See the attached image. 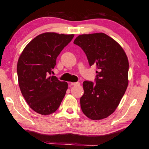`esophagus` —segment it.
<instances>
[{"mask_svg":"<svg viewBox=\"0 0 149 149\" xmlns=\"http://www.w3.org/2000/svg\"><path fill=\"white\" fill-rule=\"evenodd\" d=\"M70 85H79L80 84L79 82H75V83H70Z\"/></svg>","mask_w":149,"mask_h":149,"instance_id":"esophagus-1","label":"esophagus"}]
</instances>
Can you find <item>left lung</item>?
I'll list each match as a JSON object with an SVG mask.
<instances>
[{"label":"left lung","mask_w":149,"mask_h":149,"mask_svg":"<svg viewBox=\"0 0 149 149\" xmlns=\"http://www.w3.org/2000/svg\"><path fill=\"white\" fill-rule=\"evenodd\" d=\"M74 43L85 52L90 66L98 70L95 83H83L82 112L91 120L103 119L114 112L127 89V57L122 47L103 33L79 35Z\"/></svg>","instance_id":"left-lung-1"}]
</instances>
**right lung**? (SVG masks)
Masks as SVG:
<instances>
[{"instance_id": "add662e5", "label": "right lung", "mask_w": 149, "mask_h": 149, "mask_svg": "<svg viewBox=\"0 0 149 149\" xmlns=\"http://www.w3.org/2000/svg\"><path fill=\"white\" fill-rule=\"evenodd\" d=\"M73 37V34L45 33L30 41L19 58L17 73L22 94L30 108L40 114L54 113L66 93L67 82L49 75L58 56Z\"/></svg>"}]
</instances>
